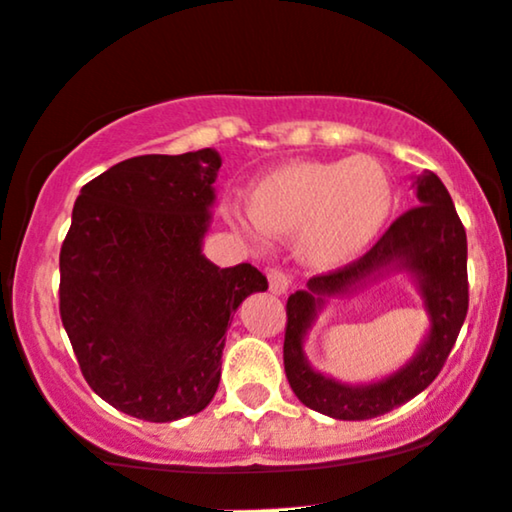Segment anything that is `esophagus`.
<instances>
[{"label": "esophagus", "instance_id": "34e87169", "mask_svg": "<svg viewBox=\"0 0 512 512\" xmlns=\"http://www.w3.org/2000/svg\"><path fill=\"white\" fill-rule=\"evenodd\" d=\"M289 286H291L289 274H284L282 269H272V272H269V291H272V294L282 296L289 291Z\"/></svg>", "mask_w": 512, "mask_h": 512}]
</instances>
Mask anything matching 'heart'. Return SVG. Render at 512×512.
Wrapping results in <instances>:
<instances>
[{"instance_id": "1", "label": "heart", "mask_w": 512, "mask_h": 512, "mask_svg": "<svg viewBox=\"0 0 512 512\" xmlns=\"http://www.w3.org/2000/svg\"><path fill=\"white\" fill-rule=\"evenodd\" d=\"M393 209V184L367 155L291 162L226 204L230 226L255 243L296 233V250L313 267L357 260L384 230Z\"/></svg>"}]
</instances>
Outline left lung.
<instances>
[{
	"mask_svg": "<svg viewBox=\"0 0 512 512\" xmlns=\"http://www.w3.org/2000/svg\"><path fill=\"white\" fill-rule=\"evenodd\" d=\"M418 206L403 213L357 262L333 274L308 279L286 301L284 372L303 406L335 420H369L418 396L447 362L466 308V233L447 187L435 172L413 177ZM389 273H406L424 299L426 338L396 373L362 385H347L318 373L305 355V338L320 312L335 298H349Z\"/></svg>",
	"mask_w": 512,
	"mask_h": 512,
	"instance_id": "8db88e82",
	"label": "left lung"
}]
</instances>
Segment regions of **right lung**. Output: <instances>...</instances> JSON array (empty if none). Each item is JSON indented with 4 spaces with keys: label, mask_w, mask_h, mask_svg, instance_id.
Returning a JSON list of instances; mask_svg holds the SVG:
<instances>
[{
    "label": "right lung",
    "mask_w": 512,
    "mask_h": 512,
    "mask_svg": "<svg viewBox=\"0 0 512 512\" xmlns=\"http://www.w3.org/2000/svg\"><path fill=\"white\" fill-rule=\"evenodd\" d=\"M221 155H140L84 184L60 250V318L97 396L172 423L204 411L221 381L230 316L267 277L216 267L204 238Z\"/></svg>",
    "instance_id": "obj_1"
}]
</instances>
